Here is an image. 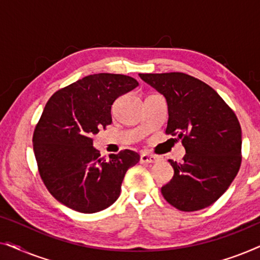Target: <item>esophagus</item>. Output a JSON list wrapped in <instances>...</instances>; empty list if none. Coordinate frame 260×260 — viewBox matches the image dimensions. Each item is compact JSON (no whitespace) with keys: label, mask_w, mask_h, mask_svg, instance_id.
<instances>
[{"label":"esophagus","mask_w":260,"mask_h":260,"mask_svg":"<svg viewBox=\"0 0 260 260\" xmlns=\"http://www.w3.org/2000/svg\"><path fill=\"white\" fill-rule=\"evenodd\" d=\"M157 157L154 155H149L147 152H142L140 156V162L141 163H155L157 162Z\"/></svg>","instance_id":"34e87169"}]
</instances>
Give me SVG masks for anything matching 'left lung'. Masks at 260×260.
<instances>
[{"instance_id":"left-lung-1","label":"left lung","mask_w":260,"mask_h":260,"mask_svg":"<svg viewBox=\"0 0 260 260\" xmlns=\"http://www.w3.org/2000/svg\"><path fill=\"white\" fill-rule=\"evenodd\" d=\"M167 99L166 135L177 136L186 155L169 159L174 176L161 193L183 212L200 211L218 200L241 165V127L236 113L204 81L181 72L140 73Z\"/></svg>"}]
</instances>
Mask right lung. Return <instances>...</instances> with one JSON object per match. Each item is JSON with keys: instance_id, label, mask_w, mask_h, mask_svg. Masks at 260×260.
<instances>
[{"instance_id": "add662e5", "label": "right lung", "mask_w": 260, "mask_h": 260, "mask_svg": "<svg viewBox=\"0 0 260 260\" xmlns=\"http://www.w3.org/2000/svg\"><path fill=\"white\" fill-rule=\"evenodd\" d=\"M137 86L124 74L98 73L48 99L35 125L33 149L42 182L66 207L95 213L118 199L124 175L140 155L125 149L105 159L92 145V135L112 123L113 102Z\"/></svg>"}]
</instances>
